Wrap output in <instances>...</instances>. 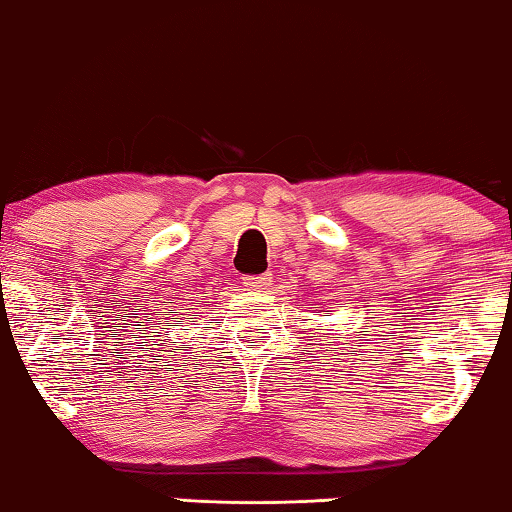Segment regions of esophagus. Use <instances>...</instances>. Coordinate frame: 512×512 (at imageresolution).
Instances as JSON below:
<instances>
[{"label": "esophagus", "mask_w": 512, "mask_h": 512, "mask_svg": "<svg viewBox=\"0 0 512 512\" xmlns=\"http://www.w3.org/2000/svg\"><path fill=\"white\" fill-rule=\"evenodd\" d=\"M244 279V286H247V289H265V286H268L270 282H272V275L270 272H263V275H244L242 277Z\"/></svg>", "instance_id": "34e87169"}]
</instances>
